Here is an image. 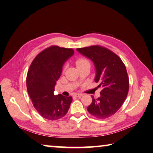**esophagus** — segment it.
<instances>
[{
	"label": "esophagus",
	"mask_w": 153,
	"mask_h": 153,
	"mask_svg": "<svg viewBox=\"0 0 153 153\" xmlns=\"http://www.w3.org/2000/svg\"><path fill=\"white\" fill-rule=\"evenodd\" d=\"M83 95V94H80V93H78V94H75V96H76V97H78V98H80V97H81V96H82Z\"/></svg>",
	"instance_id": "1"
}]
</instances>
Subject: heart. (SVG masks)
<instances>
[{"label":"heart","mask_w":153,"mask_h":153,"mask_svg":"<svg viewBox=\"0 0 153 153\" xmlns=\"http://www.w3.org/2000/svg\"><path fill=\"white\" fill-rule=\"evenodd\" d=\"M76 65L77 67H79L83 65H85V64H89V62L87 61V59H84V58H80L79 59H78L76 61ZM65 69V68H64Z\"/></svg>","instance_id":"b5f03b06"}]
</instances>
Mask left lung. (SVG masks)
<instances>
[{"mask_svg":"<svg viewBox=\"0 0 153 153\" xmlns=\"http://www.w3.org/2000/svg\"><path fill=\"white\" fill-rule=\"evenodd\" d=\"M80 53L91 59L96 69L94 81L102 87L98 99L92 96L87 110L98 119L112 116L121 107L129 90V78L122 60L116 54L100 46L77 48Z\"/></svg>","mask_w":153,"mask_h":153,"instance_id":"left-lung-1","label":"left lung"}]
</instances>
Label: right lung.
<instances>
[{
	"mask_svg": "<svg viewBox=\"0 0 153 153\" xmlns=\"http://www.w3.org/2000/svg\"><path fill=\"white\" fill-rule=\"evenodd\" d=\"M73 54L71 48L52 46L39 53L30 64L27 89L34 107L43 118L55 121L68 112L72 97L55 95L53 92L64 63Z\"/></svg>",
	"mask_w": 153,
	"mask_h": 153,
	"instance_id": "add662e5",
	"label": "right lung"
}]
</instances>
